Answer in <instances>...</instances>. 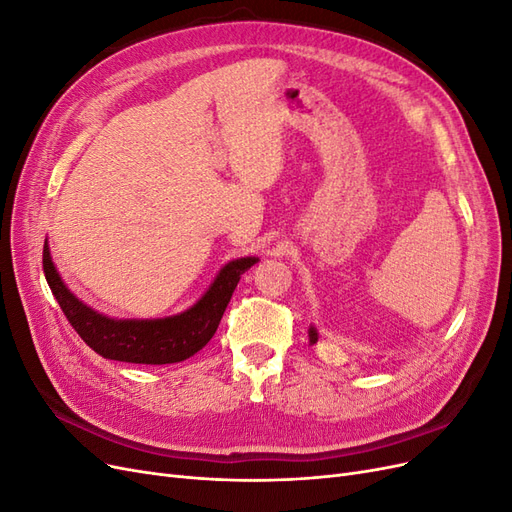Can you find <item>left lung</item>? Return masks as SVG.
<instances>
[{
	"label": "left lung",
	"mask_w": 512,
	"mask_h": 512,
	"mask_svg": "<svg viewBox=\"0 0 512 512\" xmlns=\"http://www.w3.org/2000/svg\"><path fill=\"white\" fill-rule=\"evenodd\" d=\"M309 342H312V344H316V342H318V333H316V329H314V327L309 329Z\"/></svg>",
	"instance_id": "left-lung-1"
}]
</instances>
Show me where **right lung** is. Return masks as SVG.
Masks as SVG:
<instances>
[{
    "label": "right lung",
    "mask_w": 512,
    "mask_h": 512,
    "mask_svg": "<svg viewBox=\"0 0 512 512\" xmlns=\"http://www.w3.org/2000/svg\"><path fill=\"white\" fill-rule=\"evenodd\" d=\"M254 262H258V258H239L228 262L205 292V297L179 316L158 320H115L94 312L76 299L55 271L49 245L44 243L42 252L46 282H49L61 312L72 324V329L81 335L83 342L104 359L145 365L179 363L203 350L218 331V324L241 275Z\"/></svg>",
    "instance_id": "1"
}]
</instances>
